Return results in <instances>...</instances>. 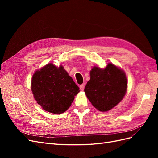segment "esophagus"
Segmentation results:
<instances>
[{
  "mask_svg": "<svg viewBox=\"0 0 158 158\" xmlns=\"http://www.w3.org/2000/svg\"><path fill=\"white\" fill-rule=\"evenodd\" d=\"M84 87H85V84H82L80 85V90H81V91H83V90H84Z\"/></svg>",
  "mask_w": 158,
  "mask_h": 158,
  "instance_id": "1",
  "label": "esophagus"
}]
</instances>
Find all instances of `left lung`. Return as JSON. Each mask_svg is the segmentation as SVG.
<instances>
[{
    "mask_svg": "<svg viewBox=\"0 0 158 158\" xmlns=\"http://www.w3.org/2000/svg\"><path fill=\"white\" fill-rule=\"evenodd\" d=\"M127 78L123 69L111 63L106 68L95 66L90 70V80L84 92L92 106L107 112L120 103L127 90Z\"/></svg>",
    "mask_w": 158,
    "mask_h": 158,
    "instance_id": "8db88e82",
    "label": "left lung"
}]
</instances>
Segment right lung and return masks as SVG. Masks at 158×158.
<instances>
[{
  "label": "right lung",
  "instance_id": "right-lung-1",
  "mask_svg": "<svg viewBox=\"0 0 158 158\" xmlns=\"http://www.w3.org/2000/svg\"><path fill=\"white\" fill-rule=\"evenodd\" d=\"M31 84L37 103L45 111L55 114L65 112L80 92L79 87L63 66L51 63L33 73Z\"/></svg>",
  "mask_w": 158,
  "mask_h": 158
}]
</instances>
